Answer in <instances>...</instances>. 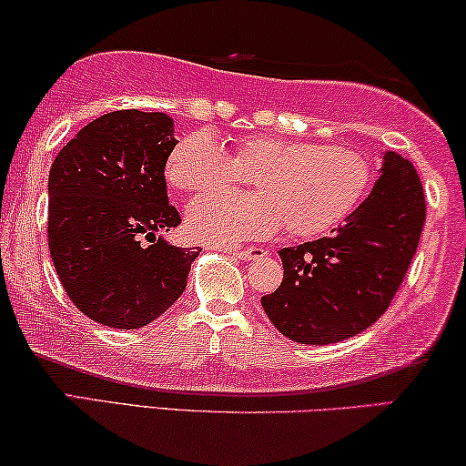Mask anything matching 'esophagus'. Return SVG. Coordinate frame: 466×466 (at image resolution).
<instances>
[{"instance_id":"esophagus-1","label":"esophagus","mask_w":466,"mask_h":466,"mask_svg":"<svg viewBox=\"0 0 466 466\" xmlns=\"http://www.w3.org/2000/svg\"><path fill=\"white\" fill-rule=\"evenodd\" d=\"M227 254H231L233 258H239V260H254V258L265 257L267 250L258 246H250V248H239V250H227Z\"/></svg>"}]
</instances>
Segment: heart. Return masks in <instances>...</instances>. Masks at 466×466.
I'll return each mask as SVG.
<instances>
[{
    "label": "heart",
    "instance_id": "b5f03b06",
    "mask_svg": "<svg viewBox=\"0 0 466 466\" xmlns=\"http://www.w3.org/2000/svg\"><path fill=\"white\" fill-rule=\"evenodd\" d=\"M165 176L182 193H214L250 180L254 195H208L187 209L190 238L231 246L282 227L295 238L330 231L365 197L371 165L343 146L263 133L238 137L227 155L212 133L195 131L169 152Z\"/></svg>",
    "mask_w": 466,
    "mask_h": 466
}]
</instances>
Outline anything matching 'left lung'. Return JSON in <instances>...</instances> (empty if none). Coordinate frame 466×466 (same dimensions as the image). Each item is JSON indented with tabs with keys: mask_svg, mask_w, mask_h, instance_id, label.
Here are the masks:
<instances>
[{
	"mask_svg": "<svg viewBox=\"0 0 466 466\" xmlns=\"http://www.w3.org/2000/svg\"><path fill=\"white\" fill-rule=\"evenodd\" d=\"M424 220L416 167L386 152L378 182L346 225L278 252L284 279L260 299L273 327L308 346L343 341L371 327L403 284Z\"/></svg>",
	"mask_w": 466,
	"mask_h": 466,
	"instance_id": "left-lung-1",
	"label": "left lung"
}]
</instances>
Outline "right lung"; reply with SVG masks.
Wrapping results in <instances>:
<instances>
[{"label":"right lung","instance_id":"obj_1","mask_svg":"<svg viewBox=\"0 0 466 466\" xmlns=\"http://www.w3.org/2000/svg\"><path fill=\"white\" fill-rule=\"evenodd\" d=\"M176 144L167 114L118 110L82 127L50 167L56 276L82 314L110 329L146 327L169 309L201 252L157 238L180 225L165 182Z\"/></svg>","mask_w":466,"mask_h":466}]
</instances>
